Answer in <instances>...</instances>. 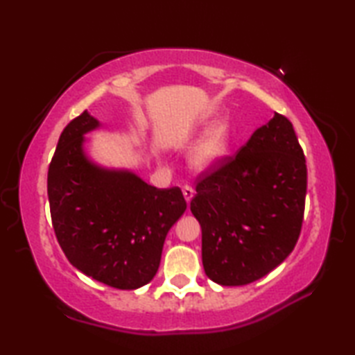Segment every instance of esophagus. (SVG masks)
Listing matches in <instances>:
<instances>
[{
	"label": "esophagus",
	"mask_w": 355,
	"mask_h": 355,
	"mask_svg": "<svg viewBox=\"0 0 355 355\" xmlns=\"http://www.w3.org/2000/svg\"><path fill=\"white\" fill-rule=\"evenodd\" d=\"M194 194H196V191L191 188V186H184L183 188V196H184V200L186 202H191L192 200V197H194Z\"/></svg>",
	"instance_id": "34e87169"
}]
</instances>
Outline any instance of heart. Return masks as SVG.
<instances>
[{"mask_svg": "<svg viewBox=\"0 0 355 355\" xmlns=\"http://www.w3.org/2000/svg\"><path fill=\"white\" fill-rule=\"evenodd\" d=\"M232 127L225 119L214 123V127L208 131L207 136L197 146L192 166L196 169H209L225 158L232 146Z\"/></svg>", "mask_w": 355, "mask_h": 355, "instance_id": "obj_1", "label": "heart"}]
</instances>
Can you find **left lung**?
<instances>
[{
	"mask_svg": "<svg viewBox=\"0 0 355 355\" xmlns=\"http://www.w3.org/2000/svg\"><path fill=\"white\" fill-rule=\"evenodd\" d=\"M196 191L205 274L222 286L264 277L291 254L304 220L307 166L293 123L275 112L235 156L200 173Z\"/></svg>",
	"mask_w": 355,
	"mask_h": 355,
	"instance_id": "1",
	"label": "left lung"
}]
</instances>
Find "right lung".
<instances>
[{
	"mask_svg": "<svg viewBox=\"0 0 355 355\" xmlns=\"http://www.w3.org/2000/svg\"><path fill=\"white\" fill-rule=\"evenodd\" d=\"M98 127L84 111L59 137L46 182L53 228L78 271L117 290H136L155 277L186 200L178 186L158 189L133 172L89 159L84 135Z\"/></svg>",
	"mask_w": 355,
	"mask_h": 355,
	"instance_id": "obj_1",
	"label": "right lung"
}]
</instances>
